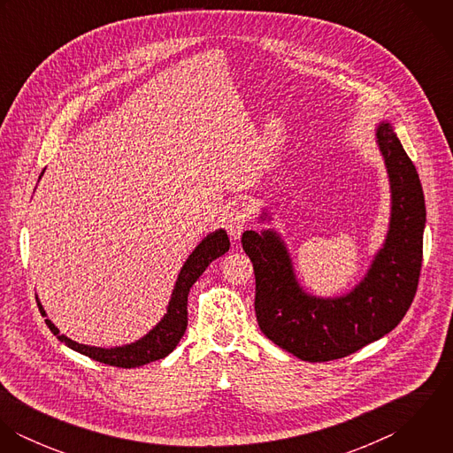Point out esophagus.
Here are the masks:
<instances>
[{
    "label": "esophagus",
    "mask_w": 453,
    "mask_h": 453,
    "mask_svg": "<svg viewBox=\"0 0 453 453\" xmlns=\"http://www.w3.org/2000/svg\"><path fill=\"white\" fill-rule=\"evenodd\" d=\"M248 221H250V212H248V209H246L244 205H242V207H237V209H234V211H230V212L226 214V219H225V226H226L228 235H230L234 241H237V239L241 237V234L244 232Z\"/></svg>",
    "instance_id": "34e87169"
}]
</instances>
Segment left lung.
I'll use <instances>...</instances> for the list:
<instances>
[{
  "label": "left lung",
  "mask_w": 453,
  "mask_h": 453,
  "mask_svg": "<svg viewBox=\"0 0 453 453\" xmlns=\"http://www.w3.org/2000/svg\"><path fill=\"white\" fill-rule=\"evenodd\" d=\"M390 192L386 239L361 280L340 296L309 293L286 241L275 228L246 230L242 248L257 279L255 311L261 333L302 361L345 357L386 336L410 309L422 266L426 202L415 165L388 120L375 126ZM261 207L258 223H272Z\"/></svg>",
  "instance_id": "1"
}]
</instances>
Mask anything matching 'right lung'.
Listing matches in <instances>:
<instances>
[{
    "label": "right lung",
    "mask_w": 453,
    "mask_h": 453,
    "mask_svg": "<svg viewBox=\"0 0 453 453\" xmlns=\"http://www.w3.org/2000/svg\"><path fill=\"white\" fill-rule=\"evenodd\" d=\"M43 173H45V169L42 171L38 181L42 180ZM228 250H230V239L223 228H218V230L207 234L196 244L192 255L183 263V266L178 273L174 289L171 293V300H169L167 312L164 314V318L155 324L144 336H141L135 342L126 343V345L96 347V345L78 343L59 333V327L49 319L40 298H36L38 309H40L42 316L45 318V323L50 327V331L59 338V342H63L69 349H73L94 361L110 365V366L139 368L148 363L167 357L176 349V345L183 338V334L187 331V324H188L187 303H188L190 288L196 282V279L205 272L209 263L223 257Z\"/></svg>",
    "instance_id": "obj_1"
}]
</instances>
